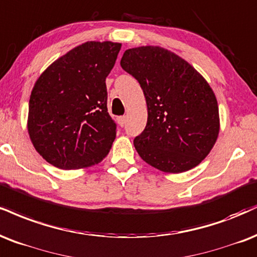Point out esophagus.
Instances as JSON below:
<instances>
[{"label": "esophagus", "mask_w": 257, "mask_h": 257, "mask_svg": "<svg viewBox=\"0 0 257 257\" xmlns=\"http://www.w3.org/2000/svg\"><path fill=\"white\" fill-rule=\"evenodd\" d=\"M117 122H118V124L120 126H124L125 125V122H126V117L125 116H119L117 117Z\"/></svg>", "instance_id": "esophagus-1"}]
</instances>
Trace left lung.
<instances>
[{"label":"left lung","instance_id":"obj_1","mask_svg":"<svg viewBox=\"0 0 257 257\" xmlns=\"http://www.w3.org/2000/svg\"><path fill=\"white\" fill-rule=\"evenodd\" d=\"M120 67L140 83L147 124L134 139L139 156L153 168L179 174L208 156L219 134L217 98L187 61L160 46L128 49Z\"/></svg>","mask_w":257,"mask_h":257}]
</instances>
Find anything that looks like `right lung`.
I'll use <instances>...</instances> for the list:
<instances>
[{"mask_svg": "<svg viewBox=\"0 0 257 257\" xmlns=\"http://www.w3.org/2000/svg\"><path fill=\"white\" fill-rule=\"evenodd\" d=\"M119 50V43H83L55 61L36 81L27 129L36 151L51 165L87 168L109 153L116 123L107 112L105 80Z\"/></svg>", "mask_w": 257, "mask_h": 257, "instance_id": "1", "label": "right lung"}]
</instances>
